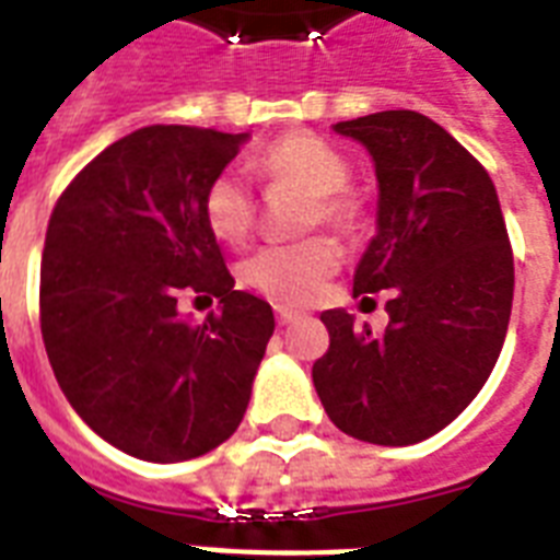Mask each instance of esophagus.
Wrapping results in <instances>:
<instances>
[{
  "mask_svg": "<svg viewBox=\"0 0 560 560\" xmlns=\"http://www.w3.org/2000/svg\"><path fill=\"white\" fill-rule=\"evenodd\" d=\"M276 319H279V325H290V323H296V319H302V314H299V311H293V307L279 305L276 307Z\"/></svg>",
  "mask_w": 560,
  "mask_h": 560,
  "instance_id": "34e87169",
  "label": "esophagus"
}]
</instances>
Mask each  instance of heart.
Returning a JSON list of instances; mask_svg holds the SVG:
<instances>
[{
	"label": "heart",
	"instance_id": "heart-1",
	"mask_svg": "<svg viewBox=\"0 0 560 560\" xmlns=\"http://www.w3.org/2000/svg\"><path fill=\"white\" fill-rule=\"evenodd\" d=\"M258 174L267 179L293 183L314 194L311 218L346 226L354 218V202L342 188L351 168L346 156L314 133H288L276 139L255 160ZM202 220L218 241L241 244L255 223L253 188L241 171H220L202 194ZM342 249L328 235L307 237L296 244H272L249 255L241 267V279L249 290L281 302L307 305L323 293L325 281L340 270Z\"/></svg>",
	"mask_w": 560,
	"mask_h": 560
}]
</instances>
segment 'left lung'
<instances>
[{
    "mask_svg": "<svg viewBox=\"0 0 560 560\" xmlns=\"http://www.w3.org/2000/svg\"><path fill=\"white\" fill-rule=\"evenodd\" d=\"M377 177V226L354 296L392 290L383 334L325 311L331 346L314 363L325 412L360 442H424L486 386L503 349L514 261L488 171L433 118L386 109L334 125Z\"/></svg>",
    "mask_w": 560,
    "mask_h": 560,
    "instance_id": "left-lung-1",
    "label": "left lung"
}]
</instances>
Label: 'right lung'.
<instances>
[{"mask_svg": "<svg viewBox=\"0 0 560 560\" xmlns=\"http://www.w3.org/2000/svg\"><path fill=\"white\" fill-rule=\"evenodd\" d=\"M249 133L151 125L101 151L48 220L39 328L66 400L144 462H186L235 433L276 319L235 290L202 194ZM221 299L194 326L179 292Z\"/></svg>", "mask_w": 560, "mask_h": 560, "instance_id": "obj_1", "label": "right lung"}]
</instances>
